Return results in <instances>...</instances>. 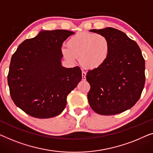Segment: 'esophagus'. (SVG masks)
<instances>
[{
	"instance_id": "esophagus-1",
	"label": "esophagus",
	"mask_w": 153,
	"mask_h": 153,
	"mask_svg": "<svg viewBox=\"0 0 153 153\" xmlns=\"http://www.w3.org/2000/svg\"><path fill=\"white\" fill-rule=\"evenodd\" d=\"M82 77L83 80H85L86 79V72L83 70H82Z\"/></svg>"
}]
</instances>
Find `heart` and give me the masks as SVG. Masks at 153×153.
<instances>
[{
	"instance_id": "obj_1",
	"label": "heart",
	"mask_w": 153,
	"mask_h": 153,
	"mask_svg": "<svg viewBox=\"0 0 153 153\" xmlns=\"http://www.w3.org/2000/svg\"><path fill=\"white\" fill-rule=\"evenodd\" d=\"M110 48V42L105 36L83 31L69 38L67 47H62V53L71 61L79 57V62L84 67L93 69L105 62Z\"/></svg>"
}]
</instances>
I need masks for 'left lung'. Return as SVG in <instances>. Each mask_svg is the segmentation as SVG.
I'll list each match as a JSON object with an SVG mask.
<instances>
[{"label":"left lung","mask_w":153,"mask_h":153,"mask_svg":"<svg viewBox=\"0 0 153 153\" xmlns=\"http://www.w3.org/2000/svg\"><path fill=\"white\" fill-rule=\"evenodd\" d=\"M90 31L105 36L111 48L105 62L86 74L91 86L87 95L89 105L95 113L104 115L128 110L140 98L145 84V60L140 48L117 29Z\"/></svg>","instance_id":"8db88e82"}]
</instances>
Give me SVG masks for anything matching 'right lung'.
<instances>
[{
    "label": "right lung",
    "mask_w": 153,
    "mask_h": 153,
    "mask_svg": "<svg viewBox=\"0 0 153 153\" xmlns=\"http://www.w3.org/2000/svg\"><path fill=\"white\" fill-rule=\"evenodd\" d=\"M73 31H41L24 40L11 57L7 76L14 104L36 118L58 115L67 105V97L82 79L79 67H63L62 43Z\"/></svg>",
    "instance_id": "add662e5"
}]
</instances>
